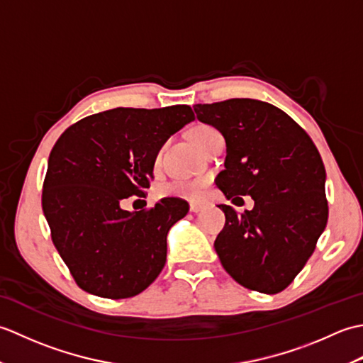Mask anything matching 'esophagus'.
Masks as SVG:
<instances>
[{
  "label": "esophagus",
  "mask_w": 363,
  "mask_h": 363,
  "mask_svg": "<svg viewBox=\"0 0 363 363\" xmlns=\"http://www.w3.org/2000/svg\"><path fill=\"white\" fill-rule=\"evenodd\" d=\"M203 209H204V204H201V203H190V212L198 213V212H201Z\"/></svg>",
  "instance_id": "obj_1"
}]
</instances>
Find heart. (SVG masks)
Wrapping results in <instances>:
<instances>
[{"label": "heart", "instance_id": "1", "mask_svg": "<svg viewBox=\"0 0 363 363\" xmlns=\"http://www.w3.org/2000/svg\"><path fill=\"white\" fill-rule=\"evenodd\" d=\"M215 134H218V130L209 126V125H198L191 129L190 137L195 145L201 146L206 140ZM206 187L204 179H177L172 182L160 184L156 189V194L159 198H181L189 199V201H196L203 196V190Z\"/></svg>", "mask_w": 363, "mask_h": 363}]
</instances>
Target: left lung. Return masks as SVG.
Returning a JSON list of instances; mask_svg holds the SVG:
<instances>
[{
  "instance_id": "8db88e82",
  "label": "left lung",
  "mask_w": 363,
  "mask_h": 363,
  "mask_svg": "<svg viewBox=\"0 0 363 363\" xmlns=\"http://www.w3.org/2000/svg\"><path fill=\"white\" fill-rule=\"evenodd\" d=\"M194 109L226 140L217 187L233 203L254 199L252 211L242 215L218 206L226 215L213 243L221 265L246 289L279 293L304 268L328 223L326 169L317 146L287 113L259 99Z\"/></svg>"
}]
</instances>
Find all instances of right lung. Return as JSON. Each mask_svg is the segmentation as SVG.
I'll return each mask as SVG.
<instances>
[{"mask_svg":"<svg viewBox=\"0 0 363 363\" xmlns=\"http://www.w3.org/2000/svg\"><path fill=\"white\" fill-rule=\"evenodd\" d=\"M194 120L186 104L117 107L74 123L52 146L42 207L52 243L82 290L130 298L162 272L167 234L189 204L164 198L129 212L121 203L146 196L162 145Z\"/></svg>","mask_w":363,"mask_h":363,"instance_id":"1","label":"right lung"}]
</instances>
